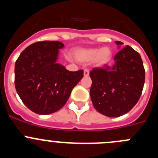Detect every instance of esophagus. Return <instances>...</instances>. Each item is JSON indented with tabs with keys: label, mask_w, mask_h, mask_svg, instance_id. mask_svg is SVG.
<instances>
[{
	"label": "esophagus",
	"mask_w": 158,
	"mask_h": 158,
	"mask_svg": "<svg viewBox=\"0 0 158 158\" xmlns=\"http://www.w3.org/2000/svg\"><path fill=\"white\" fill-rule=\"evenodd\" d=\"M89 75V69H85V70H84V77H88Z\"/></svg>",
	"instance_id": "34e87169"
}]
</instances>
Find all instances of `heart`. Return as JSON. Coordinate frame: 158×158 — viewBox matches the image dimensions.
<instances>
[{"label": "heart", "mask_w": 158, "mask_h": 158, "mask_svg": "<svg viewBox=\"0 0 158 158\" xmlns=\"http://www.w3.org/2000/svg\"><path fill=\"white\" fill-rule=\"evenodd\" d=\"M75 58L81 62H90L97 66H101L109 62L111 58V51L109 47L101 48H80L75 51Z\"/></svg>", "instance_id": "heart-1"}]
</instances>
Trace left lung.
I'll list each match as a JSON object with an SVG mask.
<instances>
[{
  "mask_svg": "<svg viewBox=\"0 0 158 158\" xmlns=\"http://www.w3.org/2000/svg\"><path fill=\"white\" fill-rule=\"evenodd\" d=\"M115 44L119 51L114 57V65L95 68L89 73L93 106L108 117L121 116L131 111L139 101L145 83L140 54L130 46L124 47L122 42L115 41Z\"/></svg>",
  "mask_w": 158,
  "mask_h": 158,
  "instance_id": "8db88e82",
  "label": "left lung"
}]
</instances>
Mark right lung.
I'll return each instance as SVG.
<instances>
[{
  "mask_svg": "<svg viewBox=\"0 0 158 158\" xmlns=\"http://www.w3.org/2000/svg\"><path fill=\"white\" fill-rule=\"evenodd\" d=\"M58 41L37 42L20 54L15 64V87L23 104L39 115L56 112L65 104L83 70H67L58 63Z\"/></svg>",
  "mask_w": 158,
  "mask_h": 158,
  "instance_id": "add662e5",
  "label": "right lung"
}]
</instances>
